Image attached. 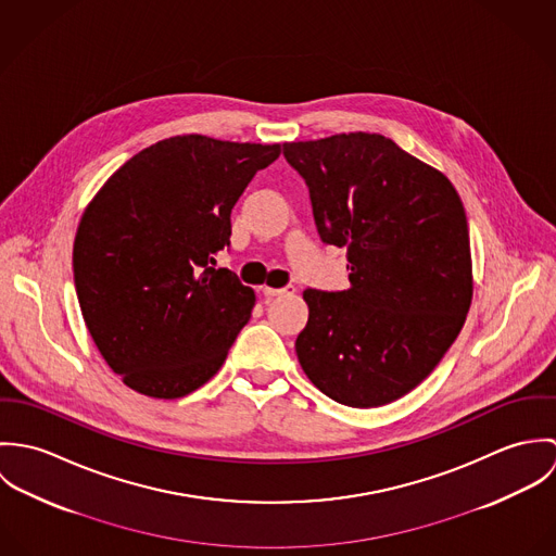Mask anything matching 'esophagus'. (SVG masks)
<instances>
[{"label": "esophagus", "instance_id": "1", "mask_svg": "<svg viewBox=\"0 0 556 556\" xmlns=\"http://www.w3.org/2000/svg\"><path fill=\"white\" fill-rule=\"evenodd\" d=\"M293 293H295V287H293V285L282 287V289H269V287L263 289V295H265V298H282V295H293Z\"/></svg>", "mask_w": 556, "mask_h": 556}]
</instances>
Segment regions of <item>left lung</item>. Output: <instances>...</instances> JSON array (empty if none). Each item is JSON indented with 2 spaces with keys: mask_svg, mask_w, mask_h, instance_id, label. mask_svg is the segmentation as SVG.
Returning a JSON list of instances; mask_svg holds the SVG:
<instances>
[{
  "mask_svg": "<svg viewBox=\"0 0 556 556\" xmlns=\"http://www.w3.org/2000/svg\"><path fill=\"white\" fill-rule=\"evenodd\" d=\"M318 236L346 248V291L306 289L295 340L325 396L383 406L417 388L458 338L473 298L469 227L452 181L383 135L285 143Z\"/></svg>",
  "mask_w": 556,
  "mask_h": 556,
  "instance_id": "1",
  "label": "left lung"
}]
</instances>
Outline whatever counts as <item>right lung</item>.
<instances>
[{
	"label": "right lung",
	"mask_w": 556,
	"mask_h": 556,
	"mask_svg": "<svg viewBox=\"0 0 556 556\" xmlns=\"http://www.w3.org/2000/svg\"><path fill=\"white\" fill-rule=\"evenodd\" d=\"M280 146L201 135L159 141L119 166L80 218L73 250L85 325L122 381L150 397L186 396L225 364L254 291L216 254L231 210Z\"/></svg>",
	"instance_id": "add662e5"
}]
</instances>
